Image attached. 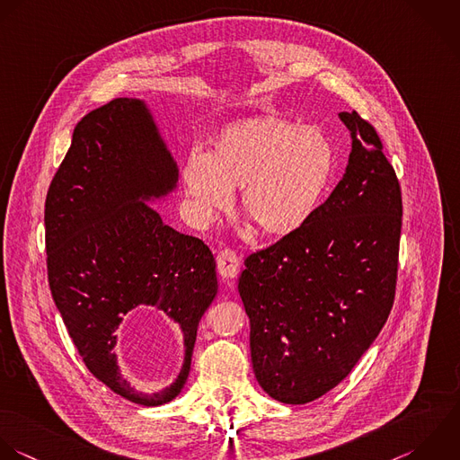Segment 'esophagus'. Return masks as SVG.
Listing matches in <instances>:
<instances>
[{
    "instance_id": "1",
    "label": "esophagus",
    "mask_w": 460,
    "mask_h": 460,
    "mask_svg": "<svg viewBox=\"0 0 460 460\" xmlns=\"http://www.w3.org/2000/svg\"><path fill=\"white\" fill-rule=\"evenodd\" d=\"M217 269L218 274L226 279H234L238 276L240 270V258L234 251L231 249H224L220 251V254L217 256Z\"/></svg>"
}]
</instances>
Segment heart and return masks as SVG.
<instances>
[{
  "label": "heart",
  "instance_id": "b5f03b06",
  "mask_svg": "<svg viewBox=\"0 0 460 460\" xmlns=\"http://www.w3.org/2000/svg\"><path fill=\"white\" fill-rule=\"evenodd\" d=\"M337 150L326 132L278 114L226 127L211 152H190L181 182L191 213L211 222L233 206L240 190L242 215L265 236L297 233L317 211L333 177Z\"/></svg>",
  "mask_w": 460,
  "mask_h": 460
}]
</instances>
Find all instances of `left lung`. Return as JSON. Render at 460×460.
I'll return each instance as SVG.
<instances>
[{"label": "left lung", "mask_w": 460, "mask_h": 460, "mask_svg": "<svg viewBox=\"0 0 460 460\" xmlns=\"http://www.w3.org/2000/svg\"><path fill=\"white\" fill-rule=\"evenodd\" d=\"M346 172L297 233L251 254L238 292L251 321L252 369L288 405L337 387L391 314L402 234V190L375 127L357 111Z\"/></svg>", "instance_id": "1"}]
</instances>
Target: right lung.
<instances>
[{"mask_svg":"<svg viewBox=\"0 0 460 460\" xmlns=\"http://www.w3.org/2000/svg\"><path fill=\"white\" fill-rule=\"evenodd\" d=\"M177 179L148 105L116 98L76 123L44 206L48 281L66 330L94 378L145 407L182 391L199 323L218 290L209 247L148 204L170 195ZM139 305L163 311L185 348L174 384L152 395L120 376L113 353L115 330Z\"/></svg>","mask_w":460,"mask_h":460,"instance_id":"right-lung-1","label":"right lung"}]
</instances>
